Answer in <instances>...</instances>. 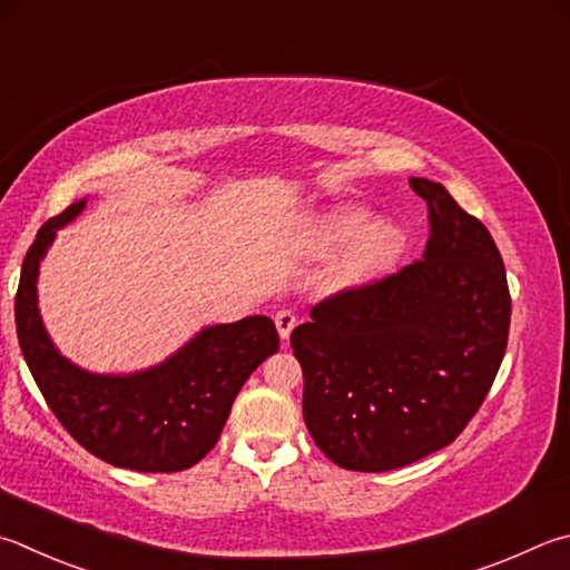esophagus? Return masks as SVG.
<instances>
[{"mask_svg":"<svg viewBox=\"0 0 570 570\" xmlns=\"http://www.w3.org/2000/svg\"><path fill=\"white\" fill-rule=\"evenodd\" d=\"M274 324H276L278 336L288 338V334H292L294 326L298 324V316L292 312V308H282V312H278V314L274 316Z\"/></svg>","mask_w":570,"mask_h":570,"instance_id":"1","label":"esophagus"}]
</instances>
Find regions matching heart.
Segmentation results:
<instances>
[{
	"label": "heart",
	"mask_w": 570,
	"mask_h": 570,
	"mask_svg": "<svg viewBox=\"0 0 570 570\" xmlns=\"http://www.w3.org/2000/svg\"><path fill=\"white\" fill-rule=\"evenodd\" d=\"M321 244L326 249L348 244L334 266V282L356 284L391 262L399 252L401 234L391 224H371L366 212L348 209L331 216L321 232Z\"/></svg>",
	"instance_id": "b5f03b06"
}]
</instances>
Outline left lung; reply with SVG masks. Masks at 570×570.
<instances>
[{"instance_id": "left-lung-1", "label": "left lung", "mask_w": 570, "mask_h": 570, "mask_svg": "<svg viewBox=\"0 0 570 570\" xmlns=\"http://www.w3.org/2000/svg\"><path fill=\"white\" fill-rule=\"evenodd\" d=\"M423 258L341 288L292 331L304 421L346 471H391L449 446L489 396L509 344L511 294L489 229L441 184Z\"/></svg>"}]
</instances>
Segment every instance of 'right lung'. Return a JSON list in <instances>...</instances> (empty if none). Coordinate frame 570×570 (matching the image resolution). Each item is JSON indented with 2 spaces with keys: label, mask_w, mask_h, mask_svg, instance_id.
<instances>
[{
  "label": "right lung",
  "mask_w": 570,
  "mask_h": 570,
  "mask_svg": "<svg viewBox=\"0 0 570 570\" xmlns=\"http://www.w3.org/2000/svg\"><path fill=\"white\" fill-rule=\"evenodd\" d=\"M81 209L85 202H77L51 216L24 256L14 321L27 366L57 421L97 459L141 473L191 469L216 446L246 379L278 351L274 321L209 326L169 361L131 376H97L69 364L41 326L37 272L59 226Z\"/></svg>",
  "instance_id": "right-lung-1"
}]
</instances>
